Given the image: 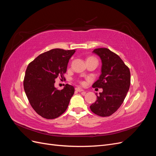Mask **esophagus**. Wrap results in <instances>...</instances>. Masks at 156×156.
I'll return each mask as SVG.
<instances>
[{"instance_id": "1", "label": "esophagus", "mask_w": 156, "mask_h": 156, "mask_svg": "<svg viewBox=\"0 0 156 156\" xmlns=\"http://www.w3.org/2000/svg\"><path fill=\"white\" fill-rule=\"evenodd\" d=\"M75 90L77 91V92H83V91H84V90L82 89L81 88L77 87V88H75Z\"/></svg>"}]
</instances>
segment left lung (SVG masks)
Here are the masks:
<instances>
[{
    "label": "left lung",
    "mask_w": 156,
    "mask_h": 156,
    "mask_svg": "<svg viewBox=\"0 0 156 156\" xmlns=\"http://www.w3.org/2000/svg\"><path fill=\"white\" fill-rule=\"evenodd\" d=\"M92 53L101 60V75L93 84L103 92L90 105L91 111L100 116H108L115 112L124 102L130 86V71L119 55L107 48L94 49Z\"/></svg>",
    "instance_id": "obj_1"
}]
</instances>
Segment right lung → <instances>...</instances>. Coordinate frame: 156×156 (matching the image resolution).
I'll return each instance as SVG.
<instances>
[{
    "mask_svg": "<svg viewBox=\"0 0 156 156\" xmlns=\"http://www.w3.org/2000/svg\"><path fill=\"white\" fill-rule=\"evenodd\" d=\"M75 52V49H51L40 55L28 66L23 82L25 92L32 107L45 119H56L67 109L74 87L66 84L59 90L55 83L58 76L64 77Z\"/></svg>",
    "mask_w": 156,
    "mask_h": 156,
    "instance_id": "obj_1",
    "label": "right lung"
}]
</instances>
